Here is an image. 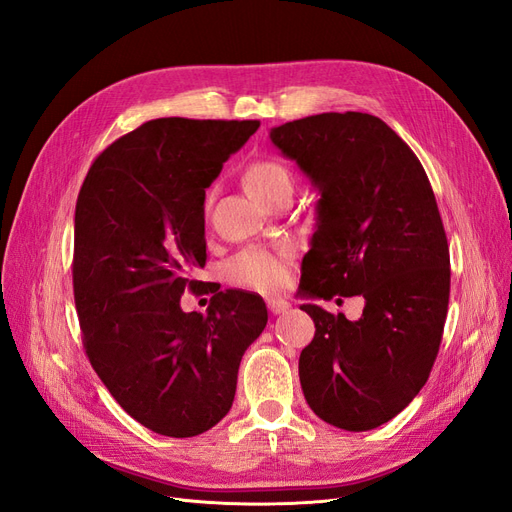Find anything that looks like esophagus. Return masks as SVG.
<instances>
[{"instance_id": "34e87169", "label": "esophagus", "mask_w": 512, "mask_h": 512, "mask_svg": "<svg viewBox=\"0 0 512 512\" xmlns=\"http://www.w3.org/2000/svg\"><path fill=\"white\" fill-rule=\"evenodd\" d=\"M267 307H269L271 314H284V312H288V309H290V303L284 301V299H269Z\"/></svg>"}]
</instances>
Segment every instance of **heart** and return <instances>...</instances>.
I'll return each instance as SVG.
<instances>
[{
    "label": "heart",
    "mask_w": 512,
    "mask_h": 512,
    "mask_svg": "<svg viewBox=\"0 0 512 512\" xmlns=\"http://www.w3.org/2000/svg\"><path fill=\"white\" fill-rule=\"evenodd\" d=\"M243 183L250 196L262 205H269L271 200L280 194H292L290 170L277 160H258L247 166ZM290 260V245H277L273 250L258 245L245 247V250H241L228 260L226 277L230 284H235L239 288L273 294L286 286Z\"/></svg>",
    "instance_id": "1"
}]
</instances>
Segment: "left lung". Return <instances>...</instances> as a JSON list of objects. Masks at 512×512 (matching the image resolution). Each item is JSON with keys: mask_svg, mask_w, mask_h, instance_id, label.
<instances>
[{"mask_svg": "<svg viewBox=\"0 0 512 512\" xmlns=\"http://www.w3.org/2000/svg\"><path fill=\"white\" fill-rule=\"evenodd\" d=\"M271 141L320 192L301 294L365 299L354 322L301 305L316 324L299 356L303 395L329 425L380 427L423 389L442 342L451 258L436 196L414 151L374 115L303 117Z\"/></svg>", "mask_w": 512, "mask_h": 512, "instance_id": "1", "label": "left lung"}]
</instances>
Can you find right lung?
Instances as JSON below:
<instances>
[{"label":"right lung","mask_w":512,"mask_h":512,"mask_svg":"<svg viewBox=\"0 0 512 512\" xmlns=\"http://www.w3.org/2000/svg\"><path fill=\"white\" fill-rule=\"evenodd\" d=\"M260 121L162 117L91 164L74 213V303L85 354L134 421L170 438L218 425L241 356L267 327L258 294L226 290L181 309L205 282V188Z\"/></svg>","instance_id":"1"}]
</instances>
